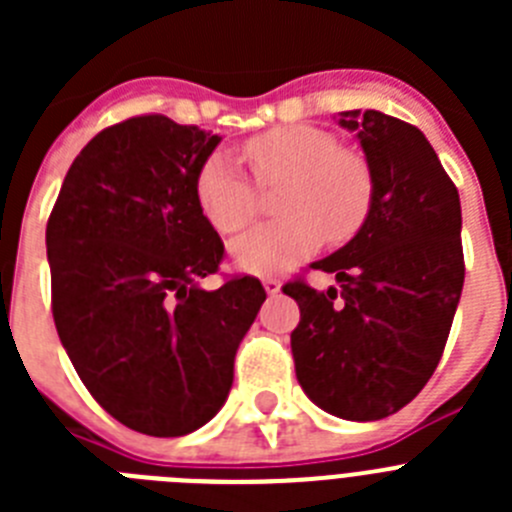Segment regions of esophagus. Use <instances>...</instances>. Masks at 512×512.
Segmentation results:
<instances>
[{
    "label": "esophagus",
    "mask_w": 512,
    "mask_h": 512,
    "mask_svg": "<svg viewBox=\"0 0 512 512\" xmlns=\"http://www.w3.org/2000/svg\"><path fill=\"white\" fill-rule=\"evenodd\" d=\"M264 289H266V295H277L279 289H282V284H279V279L266 277V279H264Z\"/></svg>",
    "instance_id": "obj_1"
}]
</instances>
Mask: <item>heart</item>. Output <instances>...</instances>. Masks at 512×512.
Returning <instances> with one entry per match:
<instances>
[{
  "instance_id": "1",
  "label": "heart",
  "mask_w": 512,
  "mask_h": 512,
  "mask_svg": "<svg viewBox=\"0 0 512 512\" xmlns=\"http://www.w3.org/2000/svg\"><path fill=\"white\" fill-rule=\"evenodd\" d=\"M243 158L256 187L277 189L274 212L282 215L230 246V256L253 274H279L312 256L328 238L343 243L366 223L374 200V176L366 158L338 148L328 130L284 125L246 140ZM233 158L215 153L197 174V202L217 233H238L259 212V192Z\"/></svg>"
}]
</instances>
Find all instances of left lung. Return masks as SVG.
<instances>
[{"instance_id": "obj_1", "label": "left lung", "mask_w": 512, "mask_h": 512, "mask_svg": "<svg viewBox=\"0 0 512 512\" xmlns=\"http://www.w3.org/2000/svg\"><path fill=\"white\" fill-rule=\"evenodd\" d=\"M374 176L359 233L282 287L300 305L292 330L297 382L318 408L379 420L405 408L436 372L464 287L461 205L451 176L415 125L377 110L341 112Z\"/></svg>"}]
</instances>
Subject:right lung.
<instances>
[{"label": "right lung", "instance_id": "obj_1", "mask_svg": "<svg viewBox=\"0 0 512 512\" xmlns=\"http://www.w3.org/2000/svg\"><path fill=\"white\" fill-rule=\"evenodd\" d=\"M217 143L166 115L110 125L74 158L45 228L58 338L94 400L146 436H184L223 408L266 300L246 274L197 284L225 256L197 202Z\"/></svg>", "mask_w": 512, "mask_h": 512}]
</instances>
